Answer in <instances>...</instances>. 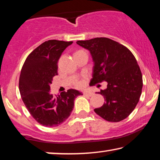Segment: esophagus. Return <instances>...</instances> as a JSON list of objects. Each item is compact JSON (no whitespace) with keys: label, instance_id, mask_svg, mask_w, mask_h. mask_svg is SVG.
I'll return each mask as SVG.
<instances>
[{"label":"esophagus","instance_id":"34e87169","mask_svg":"<svg viewBox=\"0 0 160 160\" xmlns=\"http://www.w3.org/2000/svg\"><path fill=\"white\" fill-rule=\"evenodd\" d=\"M83 94H84V96H88V97H91L93 95V92H90V91H87V90H86V91H84L83 92Z\"/></svg>","mask_w":160,"mask_h":160}]
</instances>
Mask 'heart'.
I'll list each match as a JSON object with an SVG mask.
<instances>
[{"label": "heart", "mask_w": 160, "mask_h": 160, "mask_svg": "<svg viewBox=\"0 0 160 160\" xmlns=\"http://www.w3.org/2000/svg\"><path fill=\"white\" fill-rule=\"evenodd\" d=\"M76 85L78 87H82L83 86V83L82 82H77L76 83Z\"/></svg>", "instance_id": "obj_1"}]
</instances>
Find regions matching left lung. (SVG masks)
Returning <instances> with one entry per match:
<instances>
[{
  "label": "left lung",
  "instance_id": "8db88e82",
  "mask_svg": "<svg viewBox=\"0 0 160 160\" xmlns=\"http://www.w3.org/2000/svg\"><path fill=\"white\" fill-rule=\"evenodd\" d=\"M76 43L88 50L93 61L90 84L108 83L100 90L105 102L94 112L110 122H119L133 112L139 101L142 74L137 61L128 48L109 38H96Z\"/></svg>",
  "mask_w": 160,
  "mask_h": 160
}]
</instances>
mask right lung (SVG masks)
<instances>
[{
	"instance_id": "1",
	"label": "right lung",
	"mask_w": 160,
	"mask_h": 160,
	"mask_svg": "<svg viewBox=\"0 0 160 160\" xmlns=\"http://www.w3.org/2000/svg\"><path fill=\"white\" fill-rule=\"evenodd\" d=\"M73 42L46 41L32 51L25 61L19 77V92L32 116L46 127L59 126L70 116L74 99L82 92L68 89L61 95L50 91L52 78L58 75V62Z\"/></svg>"
}]
</instances>
